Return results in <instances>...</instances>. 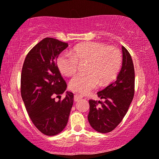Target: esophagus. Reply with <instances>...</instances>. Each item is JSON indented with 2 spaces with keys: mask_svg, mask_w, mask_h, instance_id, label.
<instances>
[{
  "mask_svg": "<svg viewBox=\"0 0 159 159\" xmlns=\"http://www.w3.org/2000/svg\"><path fill=\"white\" fill-rule=\"evenodd\" d=\"M82 98V96H81V95H75V98H74V101H75V102H77V101H79L80 100H81Z\"/></svg>",
  "mask_w": 159,
  "mask_h": 159,
  "instance_id": "1",
  "label": "esophagus"
}]
</instances>
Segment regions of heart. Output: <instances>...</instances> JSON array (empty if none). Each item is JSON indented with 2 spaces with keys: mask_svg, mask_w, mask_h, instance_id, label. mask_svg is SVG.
I'll use <instances>...</instances> for the list:
<instances>
[{
  "mask_svg": "<svg viewBox=\"0 0 159 159\" xmlns=\"http://www.w3.org/2000/svg\"><path fill=\"white\" fill-rule=\"evenodd\" d=\"M87 62L85 71L75 76L69 85L75 92L85 93L98 86L111 82L121 64L118 48L100 42H86L74 48L72 53L64 51L58 56L57 66L61 73L70 77L77 72L80 63Z\"/></svg>",
  "mask_w": 159,
  "mask_h": 159,
  "instance_id": "heart-1",
  "label": "heart"
}]
</instances>
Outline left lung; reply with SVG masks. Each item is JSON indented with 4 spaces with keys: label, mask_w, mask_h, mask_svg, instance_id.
<instances>
[{
    "label": "left lung",
    "mask_w": 159,
    "mask_h": 159,
    "mask_svg": "<svg viewBox=\"0 0 159 159\" xmlns=\"http://www.w3.org/2000/svg\"><path fill=\"white\" fill-rule=\"evenodd\" d=\"M122 66L116 80L97 93L105 101H89L88 121L95 131L107 133L114 130L127 114L134 94V69L132 57L125 47Z\"/></svg>",
    "instance_id": "1"
}]
</instances>
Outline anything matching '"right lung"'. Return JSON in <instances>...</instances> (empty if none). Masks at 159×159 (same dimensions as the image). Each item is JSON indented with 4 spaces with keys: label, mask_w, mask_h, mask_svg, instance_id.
Masks as SVG:
<instances>
[{
    "label": "right lung",
    "mask_w": 159,
    "mask_h": 159,
    "mask_svg": "<svg viewBox=\"0 0 159 159\" xmlns=\"http://www.w3.org/2000/svg\"><path fill=\"white\" fill-rule=\"evenodd\" d=\"M68 43L45 38L30 50L21 75V95L30 119L45 135L54 136L64 129L74 102V94L67 91L62 101L56 102L66 89L56 65L59 54Z\"/></svg>",
    "instance_id": "add662e5"
}]
</instances>
